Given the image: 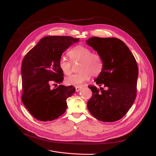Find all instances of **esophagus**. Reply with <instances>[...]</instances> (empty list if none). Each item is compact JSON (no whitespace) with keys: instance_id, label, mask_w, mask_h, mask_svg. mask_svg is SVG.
Instances as JSON below:
<instances>
[{"instance_id":"34e87169","label":"esophagus","mask_w":156,"mask_h":156,"mask_svg":"<svg viewBox=\"0 0 156 156\" xmlns=\"http://www.w3.org/2000/svg\"><path fill=\"white\" fill-rule=\"evenodd\" d=\"M75 89H76V91H79L80 90H81V89H82V87H80V86H76V87H75Z\"/></svg>"}]
</instances>
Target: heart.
Returning a JSON list of instances; mask_svg holds the SVG:
<instances>
[{
    "mask_svg": "<svg viewBox=\"0 0 156 156\" xmlns=\"http://www.w3.org/2000/svg\"><path fill=\"white\" fill-rule=\"evenodd\" d=\"M68 55L73 63H79L78 73L72 74L65 78V83L69 86H80L93 77H98L104 70L105 63L103 57L96 53H92L90 48L79 44L73 48ZM59 66L65 74L72 72V63L65 57H61Z\"/></svg>",
    "mask_w": 156,
    "mask_h": 156,
    "instance_id": "obj_1",
    "label": "heart"
}]
</instances>
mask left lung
<instances>
[{
  "label": "left lung",
  "instance_id": "left-lung-1",
  "mask_svg": "<svg viewBox=\"0 0 156 156\" xmlns=\"http://www.w3.org/2000/svg\"><path fill=\"white\" fill-rule=\"evenodd\" d=\"M102 56L105 66L95 80L103 87L89 86L93 95L87 102L90 112L104 122L122 118L130 109L136 96L139 68L135 57L121 40L93 37L86 41Z\"/></svg>",
  "mask_w": 156,
  "mask_h": 156
}]
</instances>
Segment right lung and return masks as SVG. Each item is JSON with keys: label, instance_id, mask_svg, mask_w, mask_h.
Returning a JSON list of instances; mask_svg holds the SVG:
<instances>
[{"label": "right lung", "instance_id": "1", "mask_svg": "<svg viewBox=\"0 0 156 156\" xmlns=\"http://www.w3.org/2000/svg\"><path fill=\"white\" fill-rule=\"evenodd\" d=\"M79 38L69 36H51L42 38L27 53L22 61L21 101L33 116L40 121H52L64 114L66 99L75 88L59 85L64 74L59 66L62 53Z\"/></svg>", "mask_w": 156, "mask_h": 156}]
</instances>
